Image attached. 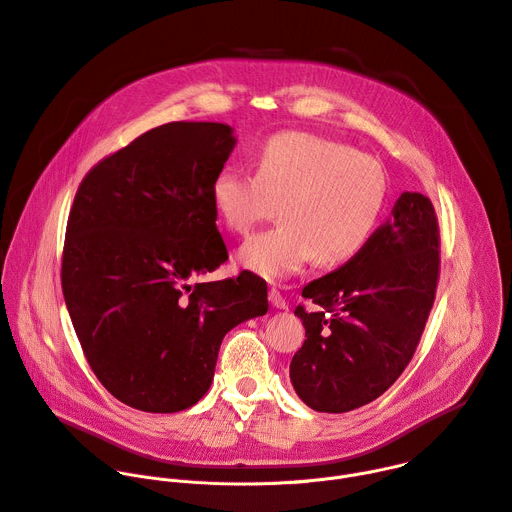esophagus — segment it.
Here are the masks:
<instances>
[{
    "label": "esophagus",
    "mask_w": 512,
    "mask_h": 512,
    "mask_svg": "<svg viewBox=\"0 0 512 512\" xmlns=\"http://www.w3.org/2000/svg\"><path fill=\"white\" fill-rule=\"evenodd\" d=\"M269 302H271V306L277 308V310H287V302H285V298L279 294L277 287H271V289H269Z\"/></svg>",
    "instance_id": "1"
}]
</instances>
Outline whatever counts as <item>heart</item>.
Returning <instances> with one entry per match:
<instances>
[{
    "label": "heart",
    "instance_id": "1",
    "mask_svg": "<svg viewBox=\"0 0 512 512\" xmlns=\"http://www.w3.org/2000/svg\"><path fill=\"white\" fill-rule=\"evenodd\" d=\"M387 198L383 166L344 143L302 131L263 141L255 174L225 168L212 182L218 218L249 235L279 204L281 225L245 241L237 263L269 281L300 273L314 259L338 265L373 235Z\"/></svg>",
    "mask_w": 512,
    "mask_h": 512
}]
</instances>
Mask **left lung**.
I'll return each instance as SVG.
<instances>
[{
	"mask_svg": "<svg viewBox=\"0 0 512 512\" xmlns=\"http://www.w3.org/2000/svg\"><path fill=\"white\" fill-rule=\"evenodd\" d=\"M440 229L433 204L403 192L364 247L302 291L306 340L289 364L298 397L314 411L346 413L381 397L405 371L435 300Z\"/></svg>",
	"mask_w": 512,
	"mask_h": 512,
	"instance_id": "1",
	"label": "left lung"
}]
</instances>
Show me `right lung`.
Wrapping results in <instances>:
<instances>
[{
	"mask_svg": "<svg viewBox=\"0 0 512 512\" xmlns=\"http://www.w3.org/2000/svg\"><path fill=\"white\" fill-rule=\"evenodd\" d=\"M235 143L225 123L160 125L101 160L72 202L64 302L93 373L133 409L198 403L225 334L269 308L253 273L194 283L229 259L212 182Z\"/></svg>",
	"mask_w": 512,
	"mask_h": 512,
	"instance_id": "obj_1",
	"label": "right lung"
}]
</instances>
